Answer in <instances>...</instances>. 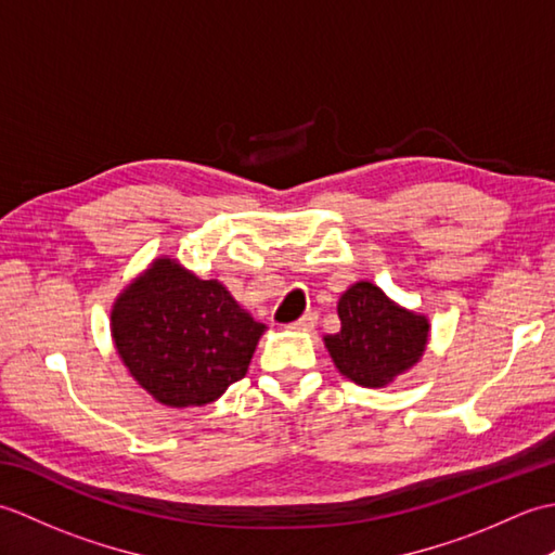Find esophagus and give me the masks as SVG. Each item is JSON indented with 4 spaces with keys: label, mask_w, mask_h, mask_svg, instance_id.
Here are the masks:
<instances>
[{
    "label": "esophagus",
    "mask_w": 555,
    "mask_h": 555,
    "mask_svg": "<svg viewBox=\"0 0 555 555\" xmlns=\"http://www.w3.org/2000/svg\"><path fill=\"white\" fill-rule=\"evenodd\" d=\"M314 324H317V314L308 312V314H302L300 320L288 324V328H293V332H312Z\"/></svg>",
    "instance_id": "obj_1"
}]
</instances>
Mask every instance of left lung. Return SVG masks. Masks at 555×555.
<instances>
[{
    "label": "left lung",
    "instance_id": "8db88e82",
    "mask_svg": "<svg viewBox=\"0 0 555 555\" xmlns=\"http://www.w3.org/2000/svg\"><path fill=\"white\" fill-rule=\"evenodd\" d=\"M338 320L340 328L324 336V346L336 370L360 386L391 384L427 350V317L400 308L370 281H358L340 296Z\"/></svg>",
    "mask_w": 555,
    "mask_h": 555
}]
</instances>
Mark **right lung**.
Wrapping results in <instances>:
<instances>
[{"label":"right lung","mask_w":555,"mask_h":555,"mask_svg":"<svg viewBox=\"0 0 555 555\" xmlns=\"http://www.w3.org/2000/svg\"><path fill=\"white\" fill-rule=\"evenodd\" d=\"M267 332L219 281L171 257L152 262L112 308V338L145 391L169 408L207 405L243 379Z\"/></svg>","instance_id":"right-lung-1"}]
</instances>
